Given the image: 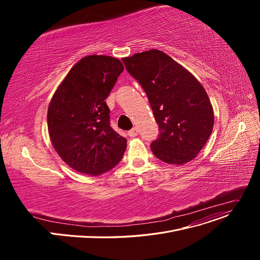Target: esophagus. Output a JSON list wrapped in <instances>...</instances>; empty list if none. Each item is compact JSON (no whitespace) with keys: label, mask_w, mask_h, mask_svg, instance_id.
I'll list each match as a JSON object with an SVG mask.
<instances>
[{"label":"esophagus","mask_w":260,"mask_h":260,"mask_svg":"<svg viewBox=\"0 0 260 260\" xmlns=\"http://www.w3.org/2000/svg\"><path fill=\"white\" fill-rule=\"evenodd\" d=\"M128 136H129V137H136V136H138V128L137 127H133L128 132Z\"/></svg>","instance_id":"1"}]
</instances>
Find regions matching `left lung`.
Instances as JSON below:
<instances>
[{
  "label": "left lung",
  "mask_w": 260,
  "mask_h": 260,
  "mask_svg": "<svg viewBox=\"0 0 260 260\" xmlns=\"http://www.w3.org/2000/svg\"><path fill=\"white\" fill-rule=\"evenodd\" d=\"M144 89L159 126L151 149L161 161L181 166L206 145L214 126V112L200 82L178 62L158 49L122 59Z\"/></svg>",
  "instance_id": "obj_1"
}]
</instances>
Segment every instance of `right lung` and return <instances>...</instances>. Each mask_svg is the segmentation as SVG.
Here are the masks:
<instances>
[{"instance_id": "obj_1", "label": "right lung", "mask_w": 260, "mask_h": 260, "mask_svg": "<svg viewBox=\"0 0 260 260\" xmlns=\"http://www.w3.org/2000/svg\"><path fill=\"white\" fill-rule=\"evenodd\" d=\"M124 70L120 60L92 54L82 58L54 91L47 112L51 144L75 171L98 176L115 168L126 139L109 124L105 102Z\"/></svg>"}]
</instances>
